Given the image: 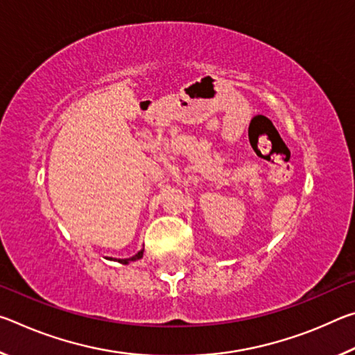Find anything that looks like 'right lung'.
<instances>
[{"label":"right lung","mask_w":355,"mask_h":355,"mask_svg":"<svg viewBox=\"0 0 355 355\" xmlns=\"http://www.w3.org/2000/svg\"><path fill=\"white\" fill-rule=\"evenodd\" d=\"M142 255H144V249H142V250H139V252H137V254H136L135 257H131V258H125V260H120V263H122V264H128L130 261H136V260H141V258H142Z\"/></svg>","instance_id":"obj_1"}]
</instances>
